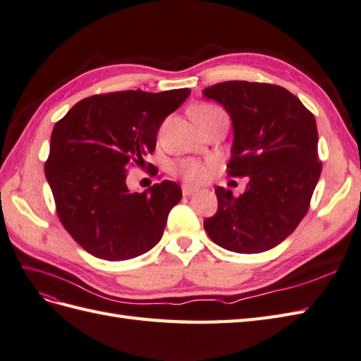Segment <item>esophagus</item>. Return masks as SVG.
Returning <instances> with one entry per match:
<instances>
[{
	"instance_id": "obj_1",
	"label": "esophagus",
	"mask_w": 361,
	"mask_h": 361,
	"mask_svg": "<svg viewBox=\"0 0 361 361\" xmlns=\"http://www.w3.org/2000/svg\"><path fill=\"white\" fill-rule=\"evenodd\" d=\"M181 190H183L184 197H190V195H193V193L198 192V188L190 186V184L186 183V184H183V186H181Z\"/></svg>"
}]
</instances>
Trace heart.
<instances>
[{
    "instance_id": "heart-1",
    "label": "heart",
    "mask_w": 361,
    "mask_h": 361,
    "mask_svg": "<svg viewBox=\"0 0 361 361\" xmlns=\"http://www.w3.org/2000/svg\"><path fill=\"white\" fill-rule=\"evenodd\" d=\"M219 114H224L223 111L216 106L212 105H198L192 109V116L195 117L200 125L209 122L210 118H214ZM215 164L212 160L200 161V160H183L177 164V171L181 173L184 178L192 183H201L210 177L212 171H214Z\"/></svg>"
}]
</instances>
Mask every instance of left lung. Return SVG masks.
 <instances>
[{
    "instance_id": "8db88e82",
    "label": "left lung",
    "mask_w": 361,
    "mask_h": 361,
    "mask_svg": "<svg viewBox=\"0 0 361 361\" xmlns=\"http://www.w3.org/2000/svg\"><path fill=\"white\" fill-rule=\"evenodd\" d=\"M233 126L227 173L248 177L245 190L216 188L218 210L204 221L212 241L226 250L262 253L288 238L307 215L320 178L316 118L288 90L228 80L202 90Z\"/></svg>"
}]
</instances>
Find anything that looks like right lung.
<instances>
[{
    "label": "right lung",
    "instance_id": "1",
    "mask_svg": "<svg viewBox=\"0 0 361 361\" xmlns=\"http://www.w3.org/2000/svg\"><path fill=\"white\" fill-rule=\"evenodd\" d=\"M189 94L178 88L91 96L54 125L45 177L62 226L90 255L128 261L159 244L181 189L164 180L131 192L126 168L145 164L163 120Z\"/></svg>",
    "mask_w": 361,
    "mask_h": 361
}]
</instances>
